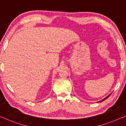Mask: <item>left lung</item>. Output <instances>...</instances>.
I'll use <instances>...</instances> for the list:
<instances>
[{
	"instance_id": "1",
	"label": "left lung",
	"mask_w": 126,
	"mask_h": 126,
	"mask_svg": "<svg viewBox=\"0 0 126 126\" xmlns=\"http://www.w3.org/2000/svg\"><path fill=\"white\" fill-rule=\"evenodd\" d=\"M111 94H112V93H111ZM109 94V95H108V96H106V98H105L104 99H102V100H101V101H99V102H102V101H105V99H107V98H108V97H109V96H110V94Z\"/></svg>"
}]
</instances>
